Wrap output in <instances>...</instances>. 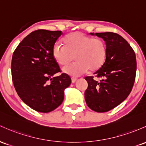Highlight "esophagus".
Returning <instances> with one entry per match:
<instances>
[{
  "label": "esophagus",
  "instance_id": "34e87169",
  "mask_svg": "<svg viewBox=\"0 0 146 146\" xmlns=\"http://www.w3.org/2000/svg\"><path fill=\"white\" fill-rule=\"evenodd\" d=\"M76 80H77L76 78H75V77H72V78H71V82H72L74 83Z\"/></svg>",
  "mask_w": 146,
  "mask_h": 146
}]
</instances>
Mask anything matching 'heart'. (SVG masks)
<instances>
[{
    "instance_id": "1",
    "label": "heart",
    "mask_w": 146,
    "mask_h": 146,
    "mask_svg": "<svg viewBox=\"0 0 146 146\" xmlns=\"http://www.w3.org/2000/svg\"><path fill=\"white\" fill-rule=\"evenodd\" d=\"M64 45L57 42L52 48V56L59 65L66 66L75 59L77 61L63 68L64 73L78 76L98 70L105 62L107 46L100 38L93 37L80 32H75L65 36Z\"/></svg>"
}]
</instances>
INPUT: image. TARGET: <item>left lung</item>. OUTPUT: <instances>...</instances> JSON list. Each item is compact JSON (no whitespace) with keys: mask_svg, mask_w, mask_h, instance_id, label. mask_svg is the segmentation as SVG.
<instances>
[{"mask_svg":"<svg viewBox=\"0 0 146 146\" xmlns=\"http://www.w3.org/2000/svg\"><path fill=\"white\" fill-rule=\"evenodd\" d=\"M91 35H94L91 33ZM107 46L105 62L95 77H85L88 87L84 92L87 106L96 112H107L127 98L134 84L137 60L134 50L121 35L111 32L96 33Z\"/></svg>","mask_w":146,"mask_h":146,"instance_id":"left-lung-1","label":"left lung"}]
</instances>
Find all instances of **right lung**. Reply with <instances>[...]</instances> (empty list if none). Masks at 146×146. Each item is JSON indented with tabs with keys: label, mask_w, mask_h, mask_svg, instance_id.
<instances>
[{
	"label": "right lung",
	"mask_w": 146,
	"mask_h": 146,
	"mask_svg": "<svg viewBox=\"0 0 146 146\" xmlns=\"http://www.w3.org/2000/svg\"><path fill=\"white\" fill-rule=\"evenodd\" d=\"M62 31L37 30L22 40L12 59V77L19 96L33 110L42 113L53 111L62 103L64 91L71 82L61 72L52 56V48Z\"/></svg>",
	"instance_id": "obj_1"
}]
</instances>
